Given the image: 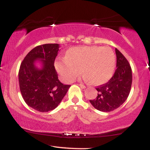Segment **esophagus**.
<instances>
[{"label": "esophagus", "instance_id": "34e87169", "mask_svg": "<svg viewBox=\"0 0 150 150\" xmlns=\"http://www.w3.org/2000/svg\"><path fill=\"white\" fill-rule=\"evenodd\" d=\"M79 85L81 87V88H83V89H85V88H86V87L84 85H83V84H79Z\"/></svg>", "mask_w": 150, "mask_h": 150}]
</instances>
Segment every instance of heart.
<instances>
[{
	"label": "heart",
	"instance_id": "obj_1",
	"mask_svg": "<svg viewBox=\"0 0 150 150\" xmlns=\"http://www.w3.org/2000/svg\"><path fill=\"white\" fill-rule=\"evenodd\" d=\"M115 54L109 47L85 46L69 49L65 58L59 59L54 65L61 79L72 82L81 73L93 85H101L110 79L115 68Z\"/></svg>",
	"mask_w": 150,
	"mask_h": 150
}]
</instances>
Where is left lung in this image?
<instances>
[{"instance_id": "obj_1", "label": "left lung", "mask_w": 150, "mask_h": 150, "mask_svg": "<svg viewBox=\"0 0 150 150\" xmlns=\"http://www.w3.org/2000/svg\"><path fill=\"white\" fill-rule=\"evenodd\" d=\"M117 68L109 81L98 86L96 98L89 101L100 111H112L122 105L128 98L132 85V69L126 57L115 48Z\"/></svg>"}]
</instances>
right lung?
<instances>
[{
    "instance_id": "add662e5",
    "label": "right lung",
    "mask_w": 150,
    "mask_h": 150,
    "mask_svg": "<svg viewBox=\"0 0 150 150\" xmlns=\"http://www.w3.org/2000/svg\"><path fill=\"white\" fill-rule=\"evenodd\" d=\"M59 48L58 44L37 46L26 54L20 65L18 78L22 98L30 107L40 112L54 109L71 86L59 81L54 68ZM38 58L43 62L42 70L36 69L34 65Z\"/></svg>"
}]
</instances>
